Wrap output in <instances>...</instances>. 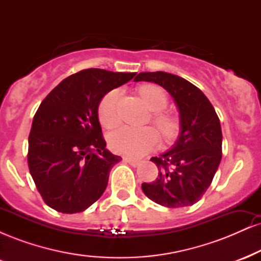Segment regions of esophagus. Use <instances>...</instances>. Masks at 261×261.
<instances>
[{
    "label": "esophagus",
    "mask_w": 261,
    "mask_h": 261,
    "mask_svg": "<svg viewBox=\"0 0 261 261\" xmlns=\"http://www.w3.org/2000/svg\"><path fill=\"white\" fill-rule=\"evenodd\" d=\"M124 161L127 162V163L130 164V166H133V167H137L140 164V161L139 160H134V158H124Z\"/></svg>",
    "instance_id": "34e87169"
}]
</instances>
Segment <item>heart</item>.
<instances>
[{
	"label": "heart",
	"instance_id": "b5f03b06",
	"mask_svg": "<svg viewBox=\"0 0 261 261\" xmlns=\"http://www.w3.org/2000/svg\"><path fill=\"white\" fill-rule=\"evenodd\" d=\"M140 94L147 104L152 114V121L164 136L169 137L174 134L176 124L169 114L162 112L167 108L168 97L163 88L154 85H147L140 88ZM119 91L113 89L108 92L98 106V119L101 126L112 128L119 122L118 113ZM160 136L153 127L137 128L121 126L109 135V145L114 152L127 157H141L157 147Z\"/></svg>",
	"mask_w": 261,
	"mask_h": 261
}]
</instances>
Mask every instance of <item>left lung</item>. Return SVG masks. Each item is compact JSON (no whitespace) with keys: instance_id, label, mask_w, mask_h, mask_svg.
<instances>
[{"instance_id":"8db88e82","label":"left lung","mask_w":261,"mask_h":261,"mask_svg":"<svg viewBox=\"0 0 261 261\" xmlns=\"http://www.w3.org/2000/svg\"><path fill=\"white\" fill-rule=\"evenodd\" d=\"M134 81L154 82L167 89L180 116L178 141L168 152L151 158L158 167V178L143 182V193L169 208L194 205L211 185L222 158L220 119L206 95L181 77L157 71L141 72Z\"/></svg>"}]
</instances>
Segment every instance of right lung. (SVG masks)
I'll list each match as a JSON object with an SVG mask.
<instances>
[{"label":"right lung","mask_w":261,"mask_h":261,"mask_svg":"<svg viewBox=\"0 0 261 261\" xmlns=\"http://www.w3.org/2000/svg\"><path fill=\"white\" fill-rule=\"evenodd\" d=\"M135 76L82 70L59 83L41 101L29 134L28 166L47 206L77 214L104 193L110 169L121 157L106 148L98 106L108 92Z\"/></svg>","instance_id":"obj_1"}]
</instances>
